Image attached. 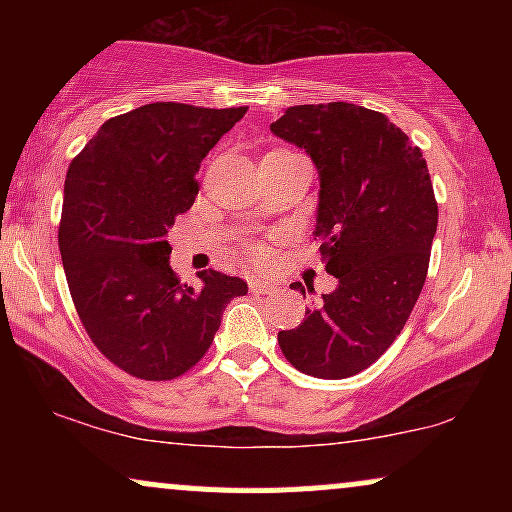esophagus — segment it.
<instances>
[{
  "label": "esophagus",
  "instance_id": "34e87169",
  "mask_svg": "<svg viewBox=\"0 0 512 512\" xmlns=\"http://www.w3.org/2000/svg\"><path fill=\"white\" fill-rule=\"evenodd\" d=\"M276 286L272 281H264V279H250V291L257 293V296H264V293H272Z\"/></svg>",
  "mask_w": 512,
  "mask_h": 512
}]
</instances>
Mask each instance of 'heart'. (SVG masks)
<instances>
[{
    "mask_svg": "<svg viewBox=\"0 0 512 512\" xmlns=\"http://www.w3.org/2000/svg\"><path fill=\"white\" fill-rule=\"evenodd\" d=\"M248 255L252 262H264L267 260V250L262 248V245H248Z\"/></svg>",
    "mask_w": 512,
    "mask_h": 512,
    "instance_id": "b5f03b06",
    "label": "heart"
}]
</instances>
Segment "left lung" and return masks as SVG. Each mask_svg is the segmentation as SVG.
Segmentation results:
<instances>
[{
    "label": "left lung",
    "mask_w": 512,
    "mask_h": 512,
    "mask_svg": "<svg viewBox=\"0 0 512 512\" xmlns=\"http://www.w3.org/2000/svg\"><path fill=\"white\" fill-rule=\"evenodd\" d=\"M272 132L315 161V236L339 279L296 330L279 332L281 354L305 375L351 378L390 349L424 289L438 228L426 158L383 113L354 103L293 105Z\"/></svg>",
    "instance_id": "1"
}]
</instances>
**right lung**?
<instances>
[{"label": "right lung", "mask_w": 512, "mask_h": 512, "mask_svg": "<svg viewBox=\"0 0 512 512\" xmlns=\"http://www.w3.org/2000/svg\"><path fill=\"white\" fill-rule=\"evenodd\" d=\"M245 113L149 103L110 117L69 163L57 231L69 293L96 349L132 378L197 366L226 305L248 293L216 269L195 289L168 264V228L195 204L199 163Z\"/></svg>", "instance_id": "obj_1"}]
</instances>
